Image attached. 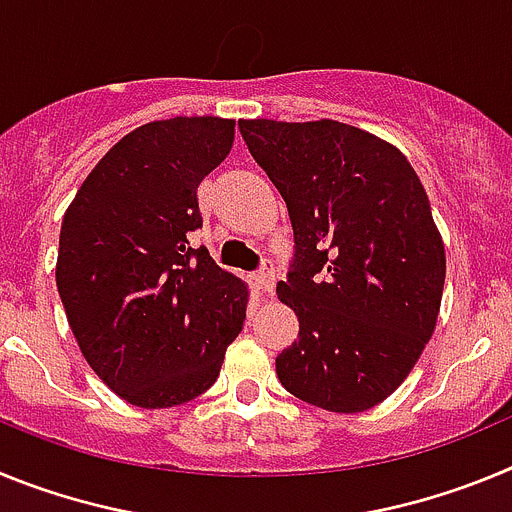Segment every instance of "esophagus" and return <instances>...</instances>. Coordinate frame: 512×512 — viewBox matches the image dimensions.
Listing matches in <instances>:
<instances>
[{"label":"esophagus","mask_w":512,"mask_h":512,"mask_svg":"<svg viewBox=\"0 0 512 512\" xmlns=\"http://www.w3.org/2000/svg\"><path fill=\"white\" fill-rule=\"evenodd\" d=\"M256 284L264 295H271L274 292V284H277V274H274V264L271 261H264V266L256 274Z\"/></svg>","instance_id":"34e87169"}]
</instances>
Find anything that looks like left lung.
I'll return each instance as SVG.
<instances>
[{
    "label": "left lung",
    "mask_w": 512,
    "mask_h": 512,
    "mask_svg": "<svg viewBox=\"0 0 512 512\" xmlns=\"http://www.w3.org/2000/svg\"><path fill=\"white\" fill-rule=\"evenodd\" d=\"M287 202L295 261L277 295L300 336L277 356L284 390L330 413L392 395L431 341L446 251L431 202L392 143L338 120H238Z\"/></svg>",
    "instance_id": "left-lung-1"
}]
</instances>
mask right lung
I'll return each mask as SVG.
<instances>
[{
	"label": "right lung",
	"instance_id": "1",
	"mask_svg": "<svg viewBox=\"0 0 512 512\" xmlns=\"http://www.w3.org/2000/svg\"><path fill=\"white\" fill-rule=\"evenodd\" d=\"M235 122L171 117L117 140L63 215L56 284L97 377L138 408H174L215 384L246 320L248 287L207 248L197 187Z\"/></svg>",
	"mask_w": 512,
	"mask_h": 512
}]
</instances>
